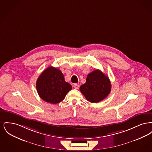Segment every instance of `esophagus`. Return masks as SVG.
<instances>
[{
	"instance_id": "1",
	"label": "esophagus",
	"mask_w": 152,
	"mask_h": 152,
	"mask_svg": "<svg viewBox=\"0 0 152 152\" xmlns=\"http://www.w3.org/2000/svg\"><path fill=\"white\" fill-rule=\"evenodd\" d=\"M73 87H74L75 89H78L79 88V85L77 84H74Z\"/></svg>"
}]
</instances>
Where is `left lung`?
I'll use <instances>...</instances> for the list:
<instances>
[{
	"label": "left lung",
	"mask_w": 152,
	"mask_h": 152,
	"mask_svg": "<svg viewBox=\"0 0 152 152\" xmlns=\"http://www.w3.org/2000/svg\"><path fill=\"white\" fill-rule=\"evenodd\" d=\"M80 90L88 101L97 103L108 96L111 84L107 75L96 69L88 75L86 83L80 86Z\"/></svg>",
	"instance_id": "8db88e82"
}]
</instances>
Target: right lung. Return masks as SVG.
Instances as JSON below:
<instances>
[{"mask_svg": "<svg viewBox=\"0 0 152 152\" xmlns=\"http://www.w3.org/2000/svg\"><path fill=\"white\" fill-rule=\"evenodd\" d=\"M36 89L44 101L55 104L63 101L72 87L60 70L53 66L45 69L37 80Z\"/></svg>", "mask_w": 152, "mask_h": 152, "instance_id": "add662e5", "label": "right lung"}]
</instances>
